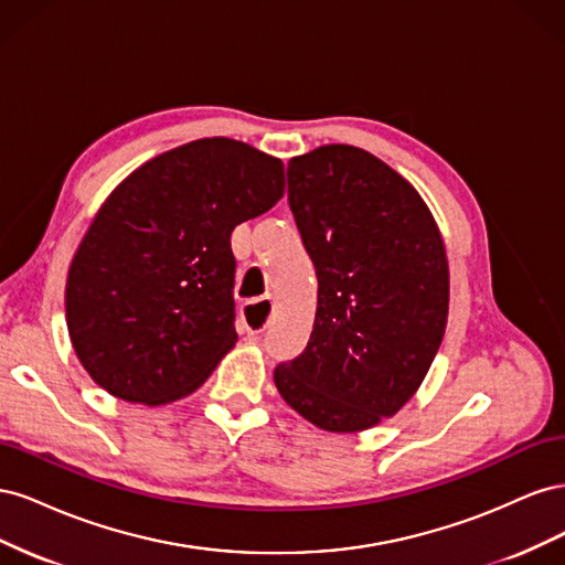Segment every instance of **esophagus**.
Segmentation results:
<instances>
[{"label": "esophagus", "instance_id": "obj_1", "mask_svg": "<svg viewBox=\"0 0 565 565\" xmlns=\"http://www.w3.org/2000/svg\"><path fill=\"white\" fill-rule=\"evenodd\" d=\"M273 311H276V301L270 297L249 301L243 311V320H245V330L249 337H259L264 334V330L268 328V322L273 318Z\"/></svg>", "mask_w": 565, "mask_h": 565}]
</instances>
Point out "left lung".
Masks as SVG:
<instances>
[{
    "instance_id": "1",
    "label": "left lung",
    "mask_w": 565,
    "mask_h": 565,
    "mask_svg": "<svg viewBox=\"0 0 565 565\" xmlns=\"http://www.w3.org/2000/svg\"><path fill=\"white\" fill-rule=\"evenodd\" d=\"M287 198L316 266L318 309L303 353L273 380L318 429L365 431L415 396L438 353L446 245L415 188L363 148L292 158Z\"/></svg>"
}]
</instances>
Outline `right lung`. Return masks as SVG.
<instances>
[{
  "mask_svg": "<svg viewBox=\"0 0 565 565\" xmlns=\"http://www.w3.org/2000/svg\"><path fill=\"white\" fill-rule=\"evenodd\" d=\"M282 193L278 158L224 136L167 150L115 188L65 285L73 349L100 388L164 405L204 384L237 341L231 233Z\"/></svg>",
  "mask_w": 565,
  "mask_h": 565,
  "instance_id": "add662e5",
  "label": "right lung"
}]
</instances>
